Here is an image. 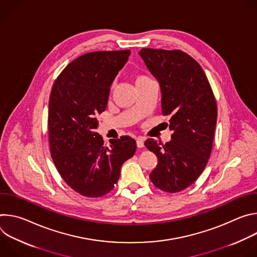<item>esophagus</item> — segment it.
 Returning a JSON list of instances; mask_svg holds the SVG:
<instances>
[{"label":"esophagus","instance_id":"1","mask_svg":"<svg viewBox=\"0 0 257 257\" xmlns=\"http://www.w3.org/2000/svg\"><path fill=\"white\" fill-rule=\"evenodd\" d=\"M136 145L138 149H141L144 146V138L143 137H138L136 140Z\"/></svg>","mask_w":257,"mask_h":257}]
</instances>
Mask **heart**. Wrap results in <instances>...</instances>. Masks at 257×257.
<instances>
[{
	"instance_id": "1",
	"label": "heart",
	"mask_w": 257,
	"mask_h": 257,
	"mask_svg": "<svg viewBox=\"0 0 257 257\" xmlns=\"http://www.w3.org/2000/svg\"><path fill=\"white\" fill-rule=\"evenodd\" d=\"M148 79H150L148 76L142 75V74H139V75H137V76L135 77V83L137 84V83H139V82H142V81H144V80H148Z\"/></svg>"
}]
</instances>
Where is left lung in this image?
Wrapping results in <instances>:
<instances>
[{
  "label": "left lung",
  "mask_w": 257,
  "mask_h": 257,
  "mask_svg": "<svg viewBox=\"0 0 257 257\" xmlns=\"http://www.w3.org/2000/svg\"><path fill=\"white\" fill-rule=\"evenodd\" d=\"M146 67L159 80L162 114L170 116L172 140L163 144L146 139L158 165L153 184L169 193L189 187L203 172L212 150L217 108L211 86L200 65L180 50L141 49Z\"/></svg>",
  "instance_id": "left-lung-1"
}]
</instances>
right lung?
<instances>
[{
    "mask_svg": "<svg viewBox=\"0 0 257 257\" xmlns=\"http://www.w3.org/2000/svg\"><path fill=\"white\" fill-rule=\"evenodd\" d=\"M130 54V50L84 54L67 65L51 91L48 128L53 162L66 184L86 197L111 191L122 165L136 151L130 136L111 139L106 146L95 132L109 87Z\"/></svg>",
    "mask_w": 257,
    "mask_h": 257,
    "instance_id": "add662e5",
    "label": "right lung"
}]
</instances>
